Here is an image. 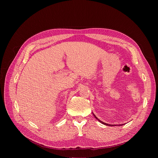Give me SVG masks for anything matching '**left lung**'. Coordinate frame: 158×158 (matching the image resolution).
Here are the masks:
<instances>
[{
	"label": "left lung",
	"instance_id": "8db88e82",
	"mask_svg": "<svg viewBox=\"0 0 158 158\" xmlns=\"http://www.w3.org/2000/svg\"><path fill=\"white\" fill-rule=\"evenodd\" d=\"M93 115H94V116L95 117V118H96V119H98L100 123H102V124H105V125H106V126H114V125H112V124H107V123H103L102 121H101V120H99V119H98V118L94 115V114H93ZM122 125H123V124H120L119 126H122ZM115 126H116V125H115Z\"/></svg>",
	"mask_w": 158,
	"mask_h": 158
}]
</instances>
